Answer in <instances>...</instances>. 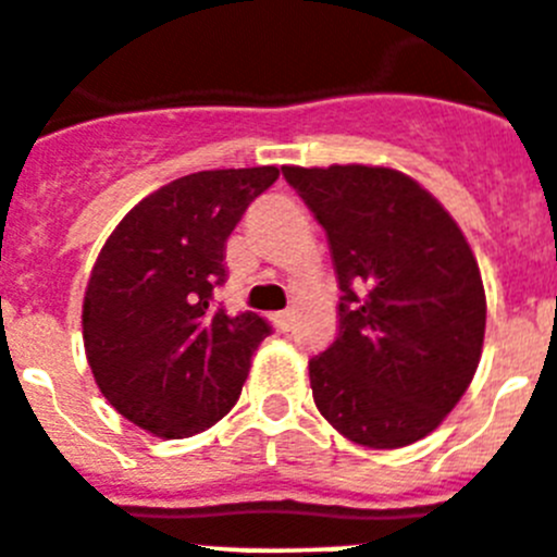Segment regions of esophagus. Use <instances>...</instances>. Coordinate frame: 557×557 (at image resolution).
Instances as JSON below:
<instances>
[{
    "label": "esophagus",
    "mask_w": 557,
    "mask_h": 557,
    "mask_svg": "<svg viewBox=\"0 0 557 557\" xmlns=\"http://www.w3.org/2000/svg\"><path fill=\"white\" fill-rule=\"evenodd\" d=\"M270 320H273V325H275V331H282V333H287L289 327H293V314H289V311H275L273 317H270Z\"/></svg>",
    "instance_id": "1"
}]
</instances>
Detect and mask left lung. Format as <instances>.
Masks as SVG:
<instances>
[{
    "label": "left lung",
    "instance_id": "obj_1",
    "mask_svg": "<svg viewBox=\"0 0 557 557\" xmlns=\"http://www.w3.org/2000/svg\"><path fill=\"white\" fill-rule=\"evenodd\" d=\"M331 246L338 336L309 361L317 410L347 441L401 448L457 407L481 361L486 295L468 237L391 166H282Z\"/></svg>",
    "mask_w": 557,
    "mask_h": 557
}]
</instances>
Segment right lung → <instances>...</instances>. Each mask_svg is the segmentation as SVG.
Masks as SVG:
<instances>
[{
    "mask_svg": "<svg viewBox=\"0 0 557 557\" xmlns=\"http://www.w3.org/2000/svg\"><path fill=\"white\" fill-rule=\"evenodd\" d=\"M275 166L185 174L114 226L89 273L84 352L100 394L156 437H190L232 410L270 325L213 306L226 237Z\"/></svg>",
    "mask_w": 557,
    "mask_h": 557,
    "instance_id": "add662e5",
    "label": "right lung"
}]
</instances>
